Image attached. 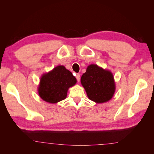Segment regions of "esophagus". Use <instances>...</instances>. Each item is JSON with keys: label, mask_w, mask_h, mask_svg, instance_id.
<instances>
[{"label": "esophagus", "mask_w": 154, "mask_h": 154, "mask_svg": "<svg viewBox=\"0 0 154 154\" xmlns=\"http://www.w3.org/2000/svg\"><path fill=\"white\" fill-rule=\"evenodd\" d=\"M76 79H77L78 82H79V81H80V75L79 74L76 75Z\"/></svg>", "instance_id": "obj_1"}]
</instances>
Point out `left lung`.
<instances>
[{"label":"left lung","instance_id":"1","mask_svg":"<svg viewBox=\"0 0 154 154\" xmlns=\"http://www.w3.org/2000/svg\"><path fill=\"white\" fill-rule=\"evenodd\" d=\"M81 83L87 97L97 103H103L112 99L115 92L112 73L97 65L91 64L81 78Z\"/></svg>","mask_w":154,"mask_h":154}]
</instances>
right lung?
Listing matches in <instances>:
<instances>
[{"label": "right lung", "mask_w": 154, "mask_h": 154, "mask_svg": "<svg viewBox=\"0 0 154 154\" xmlns=\"http://www.w3.org/2000/svg\"><path fill=\"white\" fill-rule=\"evenodd\" d=\"M76 83V78L71 72L63 65H59L42 75L38 94L44 101L57 103L67 97L69 88L75 85Z\"/></svg>", "instance_id": "right-lung-1"}]
</instances>
